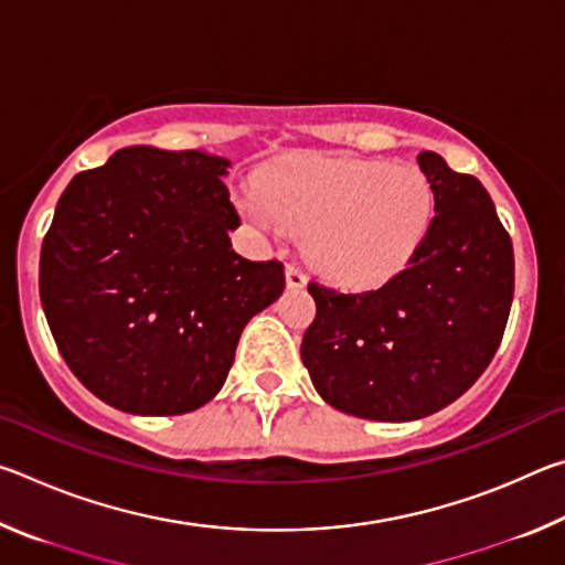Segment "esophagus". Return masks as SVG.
<instances>
[{"label":"esophagus","mask_w":565,"mask_h":565,"mask_svg":"<svg viewBox=\"0 0 565 565\" xmlns=\"http://www.w3.org/2000/svg\"><path fill=\"white\" fill-rule=\"evenodd\" d=\"M286 286H289V289H303L306 274H303L301 266H296V264L286 266Z\"/></svg>","instance_id":"esophagus-1"}]
</instances>
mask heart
Listing matches in <instances>:
<instances>
[{"label": "heart", "instance_id": "obj_1", "mask_svg": "<svg viewBox=\"0 0 565 565\" xmlns=\"http://www.w3.org/2000/svg\"><path fill=\"white\" fill-rule=\"evenodd\" d=\"M246 218L306 234L313 269L343 289H374L406 269L436 216L431 179L414 164L301 154L264 167Z\"/></svg>", "mask_w": 565, "mask_h": 565}]
</instances>
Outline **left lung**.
I'll return each instance as SVG.
<instances>
[{
  "label": "left lung",
  "mask_w": 565,
  "mask_h": 565,
  "mask_svg": "<svg viewBox=\"0 0 565 565\" xmlns=\"http://www.w3.org/2000/svg\"><path fill=\"white\" fill-rule=\"evenodd\" d=\"M418 167L436 216L404 271L376 291L309 284L317 319L301 361L329 406L369 420H416L466 394L499 351L513 301V246L489 191L436 151Z\"/></svg>",
  "instance_id": "1"
}]
</instances>
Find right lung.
<instances>
[{
  "mask_svg": "<svg viewBox=\"0 0 565 565\" xmlns=\"http://www.w3.org/2000/svg\"><path fill=\"white\" fill-rule=\"evenodd\" d=\"M206 151L119 149L76 174L42 244L40 296L72 374L137 416L189 414L222 391L238 337L279 299L284 266L248 262Z\"/></svg>",
  "mask_w": 565,
  "mask_h": 565,
  "instance_id": "obj_1",
  "label": "right lung"
}]
</instances>
